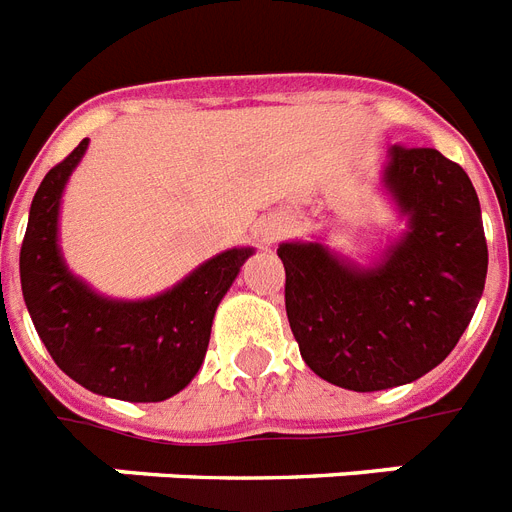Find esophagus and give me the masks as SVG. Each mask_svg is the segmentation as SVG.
I'll use <instances>...</instances> for the list:
<instances>
[{
	"label": "esophagus",
	"instance_id": "1",
	"mask_svg": "<svg viewBox=\"0 0 512 512\" xmlns=\"http://www.w3.org/2000/svg\"><path fill=\"white\" fill-rule=\"evenodd\" d=\"M290 219L287 217H269L264 219V225H261V238H264V243H274V240H280L282 235H287L290 232Z\"/></svg>",
	"mask_w": 512,
	"mask_h": 512
}]
</instances>
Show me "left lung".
<instances>
[{
    "instance_id": "obj_1",
    "label": "left lung",
    "mask_w": 512,
    "mask_h": 512,
    "mask_svg": "<svg viewBox=\"0 0 512 512\" xmlns=\"http://www.w3.org/2000/svg\"><path fill=\"white\" fill-rule=\"evenodd\" d=\"M384 188L408 230L358 266L322 243H282L285 308L308 369L353 392L416 382L445 361L487 280L481 206L437 149L392 146Z\"/></svg>"
}]
</instances>
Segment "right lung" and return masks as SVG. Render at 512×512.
<instances>
[{
	"label": "right lung",
	"instance_id": "add662e5",
	"mask_svg": "<svg viewBox=\"0 0 512 512\" xmlns=\"http://www.w3.org/2000/svg\"><path fill=\"white\" fill-rule=\"evenodd\" d=\"M88 138L46 172L20 246V285L38 337L67 377L104 398L159 403L188 387L204 363L219 301L253 248H230L146 301H112L65 266L59 201Z\"/></svg>",
	"mask_w": 512,
	"mask_h": 512
}]
</instances>
